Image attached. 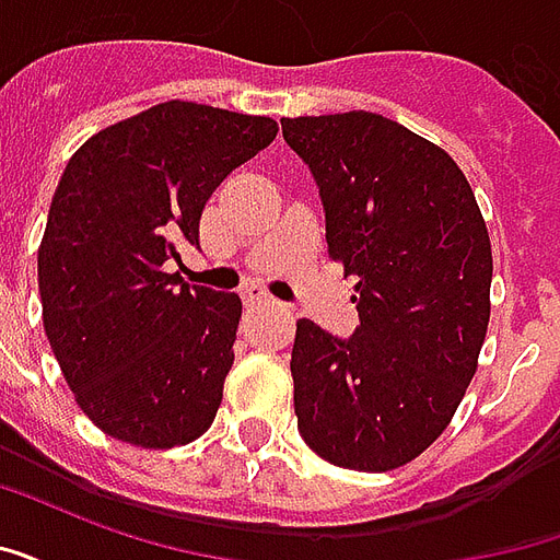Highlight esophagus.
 Wrapping results in <instances>:
<instances>
[{
  "mask_svg": "<svg viewBox=\"0 0 560 560\" xmlns=\"http://www.w3.org/2000/svg\"><path fill=\"white\" fill-rule=\"evenodd\" d=\"M243 300L248 305H255V303H272V296H269L260 284H248V288H243Z\"/></svg>",
  "mask_w": 560,
  "mask_h": 560,
  "instance_id": "1",
  "label": "esophagus"
}]
</instances>
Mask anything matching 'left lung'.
I'll return each mask as SVG.
<instances>
[{"mask_svg":"<svg viewBox=\"0 0 560 560\" xmlns=\"http://www.w3.org/2000/svg\"><path fill=\"white\" fill-rule=\"evenodd\" d=\"M327 215L329 257L357 279L360 327L296 324L293 411L329 465L393 470L444 432L477 372L492 245L465 173L387 116L281 119Z\"/></svg>","mask_w":560,"mask_h":560,"instance_id":"1","label":"left lung"}]
</instances>
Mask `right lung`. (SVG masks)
Masks as SVG:
<instances>
[{
  "mask_svg": "<svg viewBox=\"0 0 560 560\" xmlns=\"http://www.w3.org/2000/svg\"><path fill=\"white\" fill-rule=\"evenodd\" d=\"M276 135L269 116L164 102L66 164L38 248L44 332L80 411L116 441L171 450L215 420L243 303L167 264L200 245L209 195Z\"/></svg>",
  "mask_w": 560,
  "mask_h": 560,
  "instance_id": "right-lung-1",
  "label": "right lung"
}]
</instances>
